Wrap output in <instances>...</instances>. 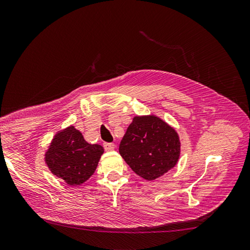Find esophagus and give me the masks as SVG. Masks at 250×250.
<instances>
[{"instance_id": "obj_1", "label": "esophagus", "mask_w": 250, "mask_h": 250, "mask_svg": "<svg viewBox=\"0 0 250 250\" xmlns=\"http://www.w3.org/2000/svg\"><path fill=\"white\" fill-rule=\"evenodd\" d=\"M104 147H105V151L107 152H111L115 149V144L113 143H105L104 144Z\"/></svg>"}]
</instances>
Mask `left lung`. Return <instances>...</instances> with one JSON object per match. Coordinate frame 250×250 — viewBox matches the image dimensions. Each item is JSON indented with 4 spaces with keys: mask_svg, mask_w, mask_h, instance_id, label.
<instances>
[{
    "mask_svg": "<svg viewBox=\"0 0 250 250\" xmlns=\"http://www.w3.org/2000/svg\"><path fill=\"white\" fill-rule=\"evenodd\" d=\"M174 126L158 116H135L119 145V153L138 176L152 181L174 168L180 157Z\"/></svg>",
    "mask_w": 250,
    "mask_h": 250,
    "instance_id": "left-lung-1",
    "label": "left lung"
}]
</instances>
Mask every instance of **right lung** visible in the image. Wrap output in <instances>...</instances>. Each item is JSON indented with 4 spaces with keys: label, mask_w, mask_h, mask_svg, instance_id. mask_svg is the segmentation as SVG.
<instances>
[{
    "label": "right lung",
    "mask_w": 250,
    "mask_h": 250,
    "mask_svg": "<svg viewBox=\"0 0 250 250\" xmlns=\"http://www.w3.org/2000/svg\"><path fill=\"white\" fill-rule=\"evenodd\" d=\"M103 153L102 145L87 143L71 125L54 134L44 153V163L58 178L70 186H80L92 177Z\"/></svg>",
    "instance_id": "obj_1"
}]
</instances>
